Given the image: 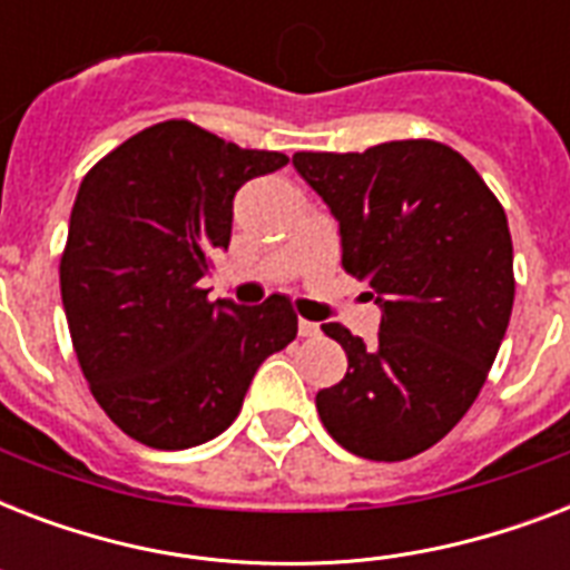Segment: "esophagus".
Returning <instances> with one entry per match:
<instances>
[{
  "label": "esophagus",
  "instance_id": "1",
  "mask_svg": "<svg viewBox=\"0 0 570 570\" xmlns=\"http://www.w3.org/2000/svg\"><path fill=\"white\" fill-rule=\"evenodd\" d=\"M298 334H302V337H320V325H316V322L298 320Z\"/></svg>",
  "mask_w": 570,
  "mask_h": 570
}]
</instances>
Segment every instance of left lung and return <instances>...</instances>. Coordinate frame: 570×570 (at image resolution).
<instances>
[{"instance_id":"1","label":"left lung","mask_w":570,"mask_h":570,"mask_svg":"<svg viewBox=\"0 0 570 570\" xmlns=\"http://www.w3.org/2000/svg\"><path fill=\"white\" fill-rule=\"evenodd\" d=\"M340 224L343 268L373 286L379 340L328 322L346 375L316 393L322 425L361 459L429 450L468 414L509 328L512 236L476 168L438 141L295 154Z\"/></svg>"}]
</instances>
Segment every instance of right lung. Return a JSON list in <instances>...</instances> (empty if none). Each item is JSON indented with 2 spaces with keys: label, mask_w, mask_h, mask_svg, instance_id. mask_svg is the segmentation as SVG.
Returning <instances> with one entry per match:
<instances>
[{
  "label": "right lung",
  "mask_w": 570,
  "mask_h": 570,
  "mask_svg": "<svg viewBox=\"0 0 570 570\" xmlns=\"http://www.w3.org/2000/svg\"><path fill=\"white\" fill-rule=\"evenodd\" d=\"M289 163L165 120L111 150L79 186L61 302L94 399L120 432L189 450L236 420L250 379L298 331L284 295L209 302L200 277L227 250L233 197Z\"/></svg>",
  "instance_id": "add662e5"
}]
</instances>
